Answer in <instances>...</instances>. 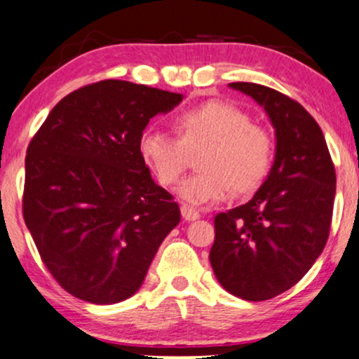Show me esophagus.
I'll return each mask as SVG.
<instances>
[{"label": "esophagus", "mask_w": 359, "mask_h": 359, "mask_svg": "<svg viewBox=\"0 0 359 359\" xmlns=\"http://www.w3.org/2000/svg\"><path fill=\"white\" fill-rule=\"evenodd\" d=\"M180 212H182V217L185 221H196L201 217V212L197 211V209H194L192 205H187V204H184L182 208H180Z\"/></svg>", "instance_id": "obj_1"}]
</instances>
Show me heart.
I'll return each instance as SVG.
<instances>
[{
	"instance_id": "1",
	"label": "heart",
	"mask_w": 359,
	"mask_h": 359,
	"mask_svg": "<svg viewBox=\"0 0 359 359\" xmlns=\"http://www.w3.org/2000/svg\"><path fill=\"white\" fill-rule=\"evenodd\" d=\"M175 137L148 128L140 135L138 150L160 184L175 185L191 167L192 155L201 172L180 185L184 201L208 205L231 192H253L265 182L275 158L270 128L251 121L245 109L222 100L182 109L174 116Z\"/></svg>"
}]
</instances>
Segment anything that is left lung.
<instances>
[{"label": "left lung", "instance_id": "obj_1", "mask_svg": "<svg viewBox=\"0 0 359 359\" xmlns=\"http://www.w3.org/2000/svg\"><path fill=\"white\" fill-rule=\"evenodd\" d=\"M265 108L277 131L270 175L253 199L214 217L209 253L229 294L258 302L294 287L329 238L336 170L317 121L302 104L253 82H231Z\"/></svg>", "mask_w": 359, "mask_h": 359}]
</instances>
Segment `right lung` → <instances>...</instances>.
Here are the masks:
<instances>
[{
  "instance_id": "add662e5",
  "label": "right lung",
  "mask_w": 359,
  "mask_h": 359,
  "mask_svg": "<svg viewBox=\"0 0 359 359\" xmlns=\"http://www.w3.org/2000/svg\"><path fill=\"white\" fill-rule=\"evenodd\" d=\"M182 100L128 81L94 82L57 102L32 138L23 219L74 297L102 306L131 297L179 224V204L154 182L138 140L150 118Z\"/></svg>"
}]
</instances>
